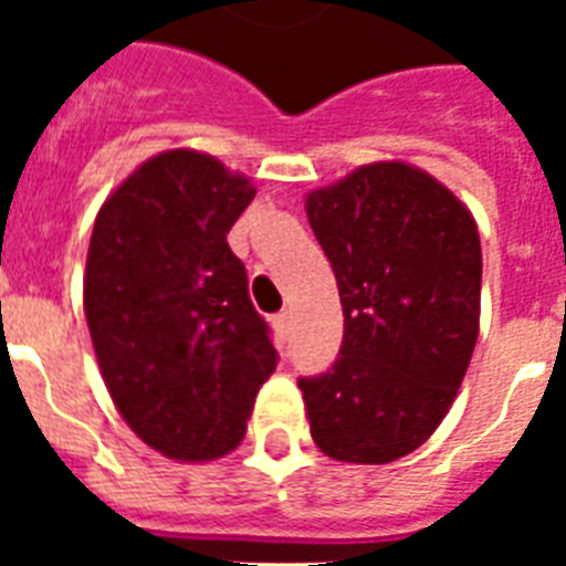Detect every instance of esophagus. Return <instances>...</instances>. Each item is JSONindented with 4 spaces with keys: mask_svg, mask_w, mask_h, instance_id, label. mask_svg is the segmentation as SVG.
Segmentation results:
<instances>
[{
    "mask_svg": "<svg viewBox=\"0 0 566 566\" xmlns=\"http://www.w3.org/2000/svg\"><path fill=\"white\" fill-rule=\"evenodd\" d=\"M273 328L279 332V337H287V332H291V314L287 311H282V314H275L273 317Z\"/></svg>",
    "mask_w": 566,
    "mask_h": 566,
    "instance_id": "1",
    "label": "esophagus"
}]
</instances>
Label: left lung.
<instances>
[{
    "mask_svg": "<svg viewBox=\"0 0 566 566\" xmlns=\"http://www.w3.org/2000/svg\"><path fill=\"white\" fill-rule=\"evenodd\" d=\"M305 211L344 305V344L300 378L328 458L387 464L431 438L473 358L482 243L473 213L429 172L364 164L308 193Z\"/></svg>",
    "mask_w": 566,
    "mask_h": 566,
    "instance_id": "8db88e82",
    "label": "left lung"
}]
</instances>
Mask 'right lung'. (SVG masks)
Returning <instances> with one entry per match:
<instances>
[{"label":"right lung","instance_id":"obj_1","mask_svg":"<svg viewBox=\"0 0 566 566\" xmlns=\"http://www.w3.org/2000/svg\"><path fill=\"white\" fill-rule=\"evenodd\" d=\"M255 188L217 158L170 149L96 213L84 317L128 429L172 461L238 447L279 353L226 243Z\"/></svg>","mask_w":566,"mask_h":566}]
</instances>
